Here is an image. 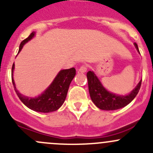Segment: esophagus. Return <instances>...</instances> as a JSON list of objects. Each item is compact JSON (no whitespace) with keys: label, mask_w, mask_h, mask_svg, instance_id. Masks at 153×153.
I'll use <instances>...</instances> for the list:
<instances>
[{"label":"esophagus","mask_w":153,"mask_h":153,"mask_svg":"<svg viewBox=\"0 0 153 153\" xmlns=\"http://www.w3.org/2000/svg\"><path fill=\"white\" fill-rule=\"evenodd\" d=\"M86 70H87V66L86 65H82L79 68V69H78V71H79L80 72H82V73H84V72H86Z\"/></svg>","instance_id":"esophagus-1"}]
</instances>
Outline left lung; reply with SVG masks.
<instances>
[{"instance_id": "left-lung-1", "label": "left lung", "mask_w": 153, "mask_h": 153, "mask_svg": "<svg viewBox=\"0 0 153 153\" xmlns=\"http://www.w3.org/2000/svg\"><path fill=\"white\" fill-rule=\"evenodd\" d=\"M134 44L139 52L136 43H134ZM86 77L91 99L97 107L104 110H115L129 104L139 92L142 81H140L136 87L129 95H116L106 90L93 72L89 71L86 73Z\"/></svg>"}]
</instances>
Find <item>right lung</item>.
<instances>
[{
  "label": "right lung",
  "mask_w": 153,
  "mask_h": 153,
  "mask_svg": "<svg viewBox=\"0 0 153 153\" xmlns=\"http://www.w3.org/2000/svg\"><path fill=\"white\" fill-rule=\"evenodd\" d=\"M34 35H35V32H32L29 35L28 38L24 39L21 43L18 52L21 50L23 46L26 43L28 42L29 40L33 38ZM14 67H15V64H13L12 67V81L17 95L20 98V100L24 103V105L32 110L40 112H53L61 107L66 99L69 84L76 73L75 68L60 71L53 82L46 89V91H44V93L37 98H29V97L21 95L17 90L13 77H12Z\"/></svg>",
  "instance_id": "right-lung-1"
}]
</instances>
